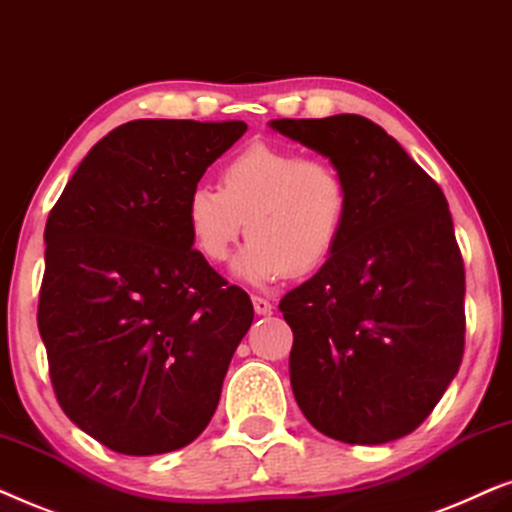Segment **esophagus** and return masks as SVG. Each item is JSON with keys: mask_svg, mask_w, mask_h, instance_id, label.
Returning <instances> with one entry per match:
<instances>
[{"mask_svg": "<svg viewBox=\"0 0 512 512\" xmlns=\"http://www.w3.org/2000/svg\"><path fill=\"white\" fill-rule=\"evenodd\" d=\"M252 309H255L257 316H269V313L274 311V306H271L269 299L255 295V297H252Z\"/></svg>", "mask_w": 512, "mask_h": 512, "instance_id": "obj_1", "label": "esophagus"}]
</instances>
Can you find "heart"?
I'll use <instances>...</instances> for the list:
<instances>
[{"mask_svg": "<svg viewBox=\"0 0 512 512\" xmlns=\"http://www.w3.org/2000/svg\"><path fill=\"white\" fill-rule=\"evenodd\" d=\"M351 194L342 170L295 149L252 142L220 168V189L201 185L185 201L194 248L208 262L229 260L238 236H250L234 262L241 281L267 288L330 260L342 241Z\"/></svg>", "mask_w": 512, "mask_h": 512, "instance_id": "b5f03b06", "label": "heart"}]
</instances>
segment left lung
I'll use <instances>...</instances> for the list:
<instances>
[{
    "mask_svg": "<svg viewBox=\"0 0 512 512\" xmlns=\"http://www.w3.org/2000/svg\"><path fill=\"white\" fill-rule=\"evenodd\" d=\"M269 126L327 156L351 194L337 250L278 304L295 335L299 410L349 445L403 438L440 403L463 358L466 274L445 194L358 114Z\"/></svg>",
    "mask_w": 512,
    "mask_h": 512,
    "instance_id": "left-lung-1",
    "label": "left lung"
}]
</instances>
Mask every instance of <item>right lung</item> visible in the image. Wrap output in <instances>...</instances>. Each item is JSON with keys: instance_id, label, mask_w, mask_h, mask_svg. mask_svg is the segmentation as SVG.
<instances>
[{"instance_id": "add662e5", "label": "right lung", "mask_w": 512, "mask_h": 512, "mask_svg": "<svg viewBox=\"0 0 512 512\" xmlns=\"http://www.w3.org/2000/svg\"><path fill=\"white\" fill-rule=\"evenodd\" d=\"M245 131V121H128L86 154L46 222L37 323L53 391L119 454L199 438L255 316L192 248L185 222L189 192Z\"/></svg>"}]
</instances>
